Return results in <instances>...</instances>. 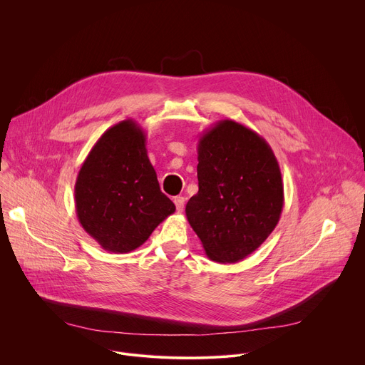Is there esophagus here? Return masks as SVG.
I'll use <instances>...</instances> for the list:
<instances>
[{"instance_id":"obj_1","label":"esophagus","mask_w":365,"mask_h":365,"mask_svg":"<svg viewBox=\"0 0 365 365\" xmlns=\"http://www.w3.org/2000/svg\"><path fill=\"white\" fill-rule=\"evenodd\" d=\"M173 202H175V205H176L178 212H182L183 207H185V197H183V196H176V197L173 199Z\"/></svg>"}]
</instances>
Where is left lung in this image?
Masks as SVG:
<instances>
[{
	"mask_svg": "<svg viewBox=\"0 0 365 365\" xmlns=\"http://www.w3.org/2000/svg\"><path fill=\"white\" fill-rule=\"evenodd\" d=\"M199 190L186 218L212 262L238 263L276 228L284 203L282 172L269 143L221 120L197 141Z\"/></svg>",
	"mask_w": 365,
	"mask_h": 365,
	"instance_id": "1",
	"label": "left lung"
}]
</instances>
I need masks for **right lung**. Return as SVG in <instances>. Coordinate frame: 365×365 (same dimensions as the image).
Listing matches in <instances>:
<instances>
[{"label":"right lung","instance_id":"obj_1","mask_svg":"<svg viewBox=\"0 0 365 365\" xmlns=\"http://www.w3.org/2000/svg\"><path fill=\"white\" fill-rule=\"evenodd\" d=\"M145 141L144 130L134 120L113 125L93 144L76 178L78 220L111 252L134 251L176 211L160 190Z\"/></svg>","mask_w":365,"mask_h":365}]
</instances>
